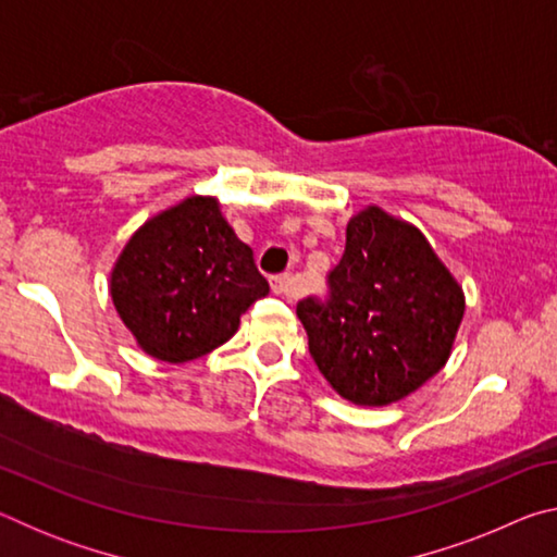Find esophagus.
Here are the masks:
<instances>
[{"label":"esophagus","mask_w":557,"mask_h":557,"mask_svg":"<svg viewBox=\"0 0 557 557\" xmlns=\"http://www.w3.org/2000/svg\"><path fill=\"white\" fill-rule=\"evenodd\" d=\"M270 285H272V292H275V295H282V297H287V299L297 297V285H295V280H292L289 275L272 277Z\"/></svg>","instance_id":"1"}]
</instances>
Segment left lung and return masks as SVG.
<instances>
[{
	"label": "left lung",
	"instance_id": "8db88e82",
	"mask_svg": "<svg viewBox=\"0 0 557 557\" xmlns=\"http://www.w3.org/2000/svg\"><path fill=\"white\" fill-rule=\"evenodd\" d=\"M297 317L329 385L356 405L383 408L447 363L465 292L420 228L366 206L346 225L326 301L301 299Z\"/></svg>",
	"mask_w": 557,
	"mask_h": 557
}]
</instances>
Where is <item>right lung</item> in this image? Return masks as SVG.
I'll return each instance as SVG.
<instances>
[{"label":"right lung","mask_w":557,"mask_h":557,"mask_svg":"<svg viewBox=\"0 0 557 557\" xmlns=\"http://www.w3.org/2000/svg\"><path fill=\"white\" fill-rule=\"evenodd\" d=\"M268 292L215 196H188L139 225L110 275L120 319L164 363L194 361L228 342Z\"/></svg>","instance_id":"add662e5"}]
</instances>
